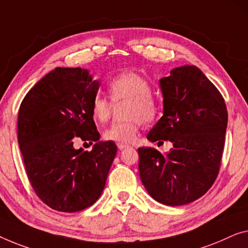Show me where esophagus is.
Instances as JSON below:
<instances>
[{
    "label": "esophagus",
    "mask_w": 248,
    "mask_h": 248,
    "mask_svg": "<svg viewBox=\"0 0 248 248\" xmlns=\"http://www.w3.org/2000/svg\"><path fill=\"white\" fill-rule=\"evenodd\" d=\"M117 146H118V148H119L120 150L125 149V148L129 147V145H127V143H124V142H118V143H117Z\"/></svg>",
    "instance_id": "obj_1"
}]
</instances>
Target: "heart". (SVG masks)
Listing matches in <instances>:
<instances>
[{"instance_id": "obj_1", "label": "heart", "mask_w": 248, "mask_h": 248, "mask_svg": "<svg viewBox=\"0 0 248 248\" xmlns=\"http://www.w3.org/2000/svg\"><path fill=\"white\" fill-rule=\"evenodd\" d=\"M153 87L145 77L134 71H124L114 76L108 83L110 100L101 94L91 101V114L98 123L103 124L111 117L114 105L125 102L127 120L110 124L102 132L103 139L114 142H130L145 124L157 119L160 106L153 93Z\"/></svg>"}]
</instances>
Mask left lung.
<instances>
[{"instance_id": "1", "label": "left lung", "mask_w": 248, "mask_h": 248, "mask_svg": "<svg viewBox=\"0 0 248 248\" xmlns=\"http://www.w3.org/2000/svg\"><path fill=\"white\" fill-rule=\"evenodd\" d=\"M164 116L147 138L169 140L166 156L154 148H139V173L157 202L180 206L201 198L218 176L228 113L226 103L208 78L194 65L171 70L160 79Z\"/></svg>"}]
</instances>
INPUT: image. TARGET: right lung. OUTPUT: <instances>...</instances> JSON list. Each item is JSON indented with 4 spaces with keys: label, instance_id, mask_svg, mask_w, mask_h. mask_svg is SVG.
<instances>
[{
    "label": "right lung",
    "instance_id": "add662e5",
    "mask_svg": "<svg viewBox=\"0 0 248 248\" xmlns=\"http://www.w3.org/2000/svg\"><path fill=\"white\" fill-rule=\"evenodd\" d=\"M98 88L87 70L57 68L21 102L17 140L25 171L36 196L58 212L93 205L116 157L113 141H99L90 152L73 147L77 140L91 143L100 138L91 114Z\"/></svg>",
    "mask_w": 248,
    "mask_h": 248
}]
</instances>
